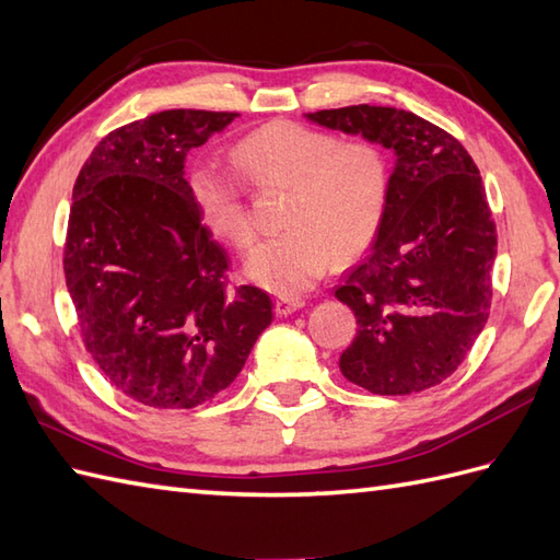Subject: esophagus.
Instances as JSON below:
<instances>
[{
	"mask_svg": "<svg viewBox=\"0 0 560 560\" xmlns=\"http://www.w3.org/2000/svg\"><path fill=\"white\" fill-rule=\"evenodd\" d=\"M306 302L304 299H296V296H280L276 302V313L278 316H290V313L304 308Z\"/></svg>",
	"mask_w": 560,
	"mask_h": 560,
	"instance_id": "obj_1",
	"label": "esophagus"
}]
</instances>
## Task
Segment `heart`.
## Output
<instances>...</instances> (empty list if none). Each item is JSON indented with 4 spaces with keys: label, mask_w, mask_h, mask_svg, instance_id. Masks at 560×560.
<instances>
[{
    "label": "heart",
    "mask_w": 560,
    "mask_h": 560,
    "mask_svg": "<svg viewBox=\"0 0 560 560\" xmlns=\"http://www.w3.org/2000/svg\"><path fill=\"white\" fill-rule=\"evenodd\" d=\"M230 159L252 185L290 189L282 218L288 233L247 258V276L261 288L284 296L306 292L332 264L357 261L375 242L389 195L387 161L375 144L272 120L242 138ZM187 192L211 235L230 247H252L256 235L237 180L197 168Z\"/></svg>",
    "instance_id": "1"
}]
</instances>
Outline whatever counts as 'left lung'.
<instances>
[{
    "instance_id": "1",
    "label": "left lung",
    "mask_w": 560,
    "mask_h": 560,
    "mask_svg": "<svg viewBox=\"0 0 560 560\" xmlns=\"http://www.w3.org/2000/svg\"><path fill=\"white\" fill-rule=\"evenodd\" d=\"M306 118L397 156L373 247L335 290L359 323L339 371L383 397L440 385L492 306L497 225L480 171L456 138L404 108L359 104Z\"/></svg>"
}]
</instances>
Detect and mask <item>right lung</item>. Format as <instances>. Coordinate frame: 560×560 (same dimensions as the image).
<instances>
[{
  "label": "right lung",
  "instance_id": "right-lung-1",
  "mask_svg": "<svg viewBox=\"0 0 560 560\" xmlns=\"http://www.w3.org/2000/svg\"><path fill=\"white\" fill-rule=\"evenodd\" d=\"M240 114L171 108L112 130L73 185L66 288L85 349L126 397L195 408L240 375L272 299L228 288L230 256L187 192L185 159Z\"/></svg>",
  "mask_w": 560,
  "mask_h": 560
}]
</instances>
